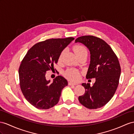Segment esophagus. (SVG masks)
<instances>
[{
    "mask_svg": "<svg viewBox=\"0 0 134 134\" xmlns=\"http://www.w3.org/2000/svg\"><path fill=\"white\" fill-rule=\"evenodd\" d=\"M68 85H77V84L72 83V82H69V83H68Z\"/></svg>",
    "mask_w": 134,
    "mask_h": 134,
    "instance_id": "obj_1",
    "label": "esophagus"
}]
</instances>
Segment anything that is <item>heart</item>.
Wrapping results in <instances>:
<instances>
[{
	"mask_svg": "<svg viewBox=\"0 0 134 134\" xmlns=\"http://www.w3.org/2000/svg\"><path fill=\"white\" fill-rule=\"evenodd\" d=\"M74 51L77 57L79 55H82V54H87L88 53L86 48L81 45H76L75 46H74ZM63 54H64V51H62L59 55V60H61L62 59ZM64 75L67 79L72 81L77 80L79 79V76H80L79 72L76 70L72 69V68L71 69L67 70L66 72H65Z\"/></svg>",
	"mask_w": 134,
	"mask_h": 134,
	"instance_id": "b5f03b06",
	"label": "heart"
}]
</instances>
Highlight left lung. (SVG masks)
I'll return each instance as SVG.
<instances>
[{
  "instance_id": "8db88e82",
  "label": "left lung",
  "mask_w": 134,
  "mask_h": 134,
  "mask_svg": "<svg viewBox=\"0 0 134 134\" xmlns=\"http://www.w3.org/2000/svg\"><path fill=\"white\" fill-rule=\"evenodd\" d=\"M75 43H81L90 51V64L87 79L96 78L92 86L83 83L85 93L79 97L81 104L88 109H96L105 105L113 97L118 87L121 66L117 57L105 41L93 36L77 38Z\"/></svg>"
}]
</instances>
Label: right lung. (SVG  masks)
Returning <instances> with one entry per match:
<instances>
[{
	"label": "right lung",
	"instance_id": "add662e5",
	"mask_svg": "<svg viewBox=\"0 0 134 134\" xmlns=\"http://www.w3.org/2000/svg\"><path fill=\"white\" fill-rule=\"evenodd\" d=\"M74 39L53 38L38 42L30 48L23 59L19 70L20 88L26 100L35 108L48 109L59 102L68 81L58 76L50 83L46 80V74L54 69L62 51Z\"/></svg>",
	"mask_w": 134,
	"mask_h": 134
}]
</instances>
